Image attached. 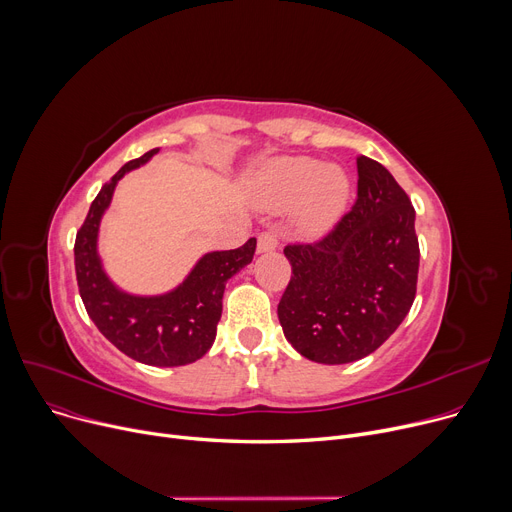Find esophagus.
<instances>
[{
    "label": "esophagus",
    "mask_w": 512,
    "mask_h": 512,
    "mask_svg": "<svg viewBox=\"0 0 512 512\" xmlns=\"http://www.w3.org/2000/svg\"><path fill=\"white\" fill-rule=\"evenodd\" d=\"M277 248H279V237H277L275 231H262V233L258 235V246H256L258 254L273 252V250H277Z\"/></svg>",
    "instance_id": "34e87169"
}]
</instances>
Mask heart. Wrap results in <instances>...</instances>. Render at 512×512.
<instances>
[{
    "mask_svg": "<svg viewBox=\"0 0 512 512\" xmlns=\"http://www.w3.org/2000/svg\"><path fill=\"white\" fill-rule=\"evenodd\" d=\"M268 202L293 208L295 229L306 237H320L343 217L351 184L341 167H322L308 157H287L270 163L262 173Z\"/></svg>",
    "mask_w": 512,
    "mask_h": 512,
    "instance_id": "obj_1",
    "label": "heart"
}]
</instances>
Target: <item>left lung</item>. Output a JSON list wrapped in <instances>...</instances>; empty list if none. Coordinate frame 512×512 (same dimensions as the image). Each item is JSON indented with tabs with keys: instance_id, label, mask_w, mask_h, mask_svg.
<instances>
[{
	"instance_id": "8db88e82",
	"label": "left lung",
	"mask_w": 512,
	"mask_h": 512,
	"mask_svg": "<svg viewBox=\"0 0 512 512\" xmlns=\"http://www.w3.org/2000/svg\"><path fill=\"white\" fill-rule=\"evenodd\" d=\"M291 281L277 314L285 339L318 364H349L395 333L415 299V210L380 163L357 159V200L316 244L285 248Z\"/></svg>"
}]
</instances>
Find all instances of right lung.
Returning <instances> with one entry per match:
<instances>
[{
    "label": "right lung",
    "mask_w": 512,
    "mask_h": 512,
    "mask_svg": "<svg viewBox=\"0 0 512 512\" xmlns=\"http://www.w3.org/2000/svg\"><path fill=\"white\" fill-rule=\"evenodd\" d=\"M159 148L148 150L119 169L90 204L84 225L76 233L74 262L84 308L119 351L146 366L175 368L200 359L215 343L223 312L227 281L248 266L256 239L237 250L204 254L188 277L161 295H134L119 289L105 273L99 256V227L119 179L148 163Z\"/></svg>",
    "instance_id": "right-lung-1"
}]
</instances>
